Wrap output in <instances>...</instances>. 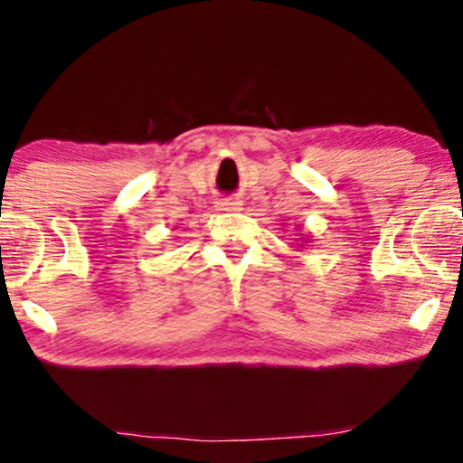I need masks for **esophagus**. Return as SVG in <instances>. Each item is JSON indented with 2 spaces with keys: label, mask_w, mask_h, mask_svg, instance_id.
I'll use <instances>...</instances> for the list:
<instances>
[{
  "label": "esophagus",
  "mask_w": 463,
  "mask_h": 463,
  "mask_svg": "<svg viewBox=\"0 0 463 463\" xmlns=\"http://www.w3.org/2000/svg\"><path fill=\"white\" fill-rule=\"evenodd\" d=\"M217 207H220V211H239L243 207V203L237 198H226V200H220V204H217Z\"/></svg>",
  "instance_id": "obj_1"
}]
</instances>
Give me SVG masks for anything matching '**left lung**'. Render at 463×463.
<instances>
[{
    "instance_id": "left-lung-1",
    "label": "left lung",
    "mask_w": 463,
    "mask_h": 463,
    "mask_svg": "<svg viewBox=\"0 0 463 463\" xmlns=\"http://www.w3.org/2000/svg\"><path fill=\"white\" fill-rule=\"evenodd\" d=\"M298 241H299V243H302V246H304V243H310V241H308V239H304V237H299V239H298Z\"/></svg>"
}]
</instances>
